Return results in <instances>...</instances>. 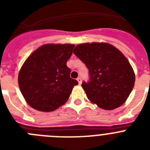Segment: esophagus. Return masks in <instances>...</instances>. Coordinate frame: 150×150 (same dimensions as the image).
<instances>
[{
	"instance_id": "34e87169",
	"label": "esophagus",
	"mask_w": 150,
	"mask_h": 150,
	"mask_svg": "<svg viewBox=\"0 0 150 150\" xmlns=\"http://www.w3.org/2000/svg\"><path fill=\"white\" fill-rule=\"evenodd\" d=\"M77 81H78V83H79V84L80 85L82 83V79L80 77H78L77 78Z\"/></svg>"
}]
</instances>
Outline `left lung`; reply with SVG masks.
Returning <instances> with one entry per match:
<instances>
[{
    "label": "left lung",
    "instance_id": "obj_1",
    "mask_svg": "<svg viewBox=\"0 0 150 150\" xmlns=\"http://www.w3.org/2000/svg\"><path fill=\"white\" fill-rule=\"evenodd\" d=\"M74 53L88 69L89 80L82 83L88 100L107 110L124 104L133 89L135 76L121 52L108 43H92L77 45Z\"/></svg>",
    "mask_w": 150,
    "mask_h": 150
}]
</instances>
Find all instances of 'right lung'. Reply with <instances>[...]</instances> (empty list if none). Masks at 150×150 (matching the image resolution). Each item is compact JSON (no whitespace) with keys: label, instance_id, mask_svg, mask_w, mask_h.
I'll use <instances>...</instances> for the list:
<instances>
[{"label":"right lung","instance_id":"add662e5","mask_svg":"<svg viewBox=\"0 0 150 150\" xmlns=\"http://www.w3.org/2000/svg\"><path fill=\"white\" fill-rule=\"evenodd\" d=\"M74 44H46L33 52L18 74V86L28 104L34 109L50 112L69 98L76 79L71 78L67 62Z\"/></svg>","mask_w":150,"mask_h":150}]
</instances>
